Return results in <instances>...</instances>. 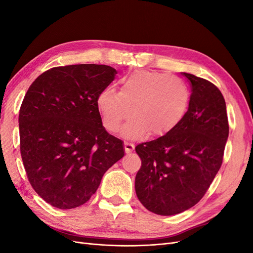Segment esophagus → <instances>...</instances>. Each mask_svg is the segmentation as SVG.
I'll return each mask as SVG.
<instances>
[{"label":"esophagus","mask_w":253,"mask_h":253,"mask_svg":"<svg viewBox=\"0 0 253 253\" xmlns=\"http://www.w3.org/2000/svg\"><path fill=\"white\" fill-rule=\"evenodd\" d=\"M134 150V144L132 142L125 141V151L126 153H131Z\"/></svg>","instance_id":"1"}]
</instances>
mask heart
Here are the masks:
<instances>
[{
	"instance_id": "obj_1",
	"label": "heart",
	"mask_w": 253,
	"mask_h": 253,
	"mask_svg": "<svg viewBox=\"0 0 253 253\" xmlns=\"http://www.w3.org/2000/svg\"><path fill=\"white\" fill-rule=\"evenodd\" d=\"M120 91L103 89L97 97V109L103 126L116 132L131 114L121 133L139 139L151 132L165 136L179 126L189 109L190 90L182 79L164 73L137 71L120 82Z\"/></svg>"
}]
</instances>
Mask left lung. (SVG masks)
Instances as JSON below:
<instances>
[{
  "mask_svg": "<svg viewBox=\"0 0 253 253\" xmlns=\"http://www.w3.org/2000/svg\"><path fill=\"white\" fill-rule=\"evenodd\" d=\"M191 85L189 109L169 134L135 148L141 159L135 190L159 215H174L200 202L223 163L229 124L226 102L210 81L181 73Z\"/></svg>",
  "mask_w": 253,
  "mask_h": 253,
  "instance_id": "obj_1",
  "label": "left lung"
}]
</instances>
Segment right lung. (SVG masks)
<instances>
[{
	"instance_id": "add662e5",
	"label": "right lung",
	"mask_w": 253,
	"mask_h": 253,
	"mask_svg": "<svg viewBox=\"0 0 253 253\" xmlns=\"http://www.w3.org/2000/svg\"><path fill=\"white\" fill-rule=\"evenodd\" d=\"M109 65L52 67L29 86L19 114L20 151L40 197L73 209L95 194L103 174L125 155L124 141L105 131L97 97L115 79Z\"/></svg>"
}]
</instances>
